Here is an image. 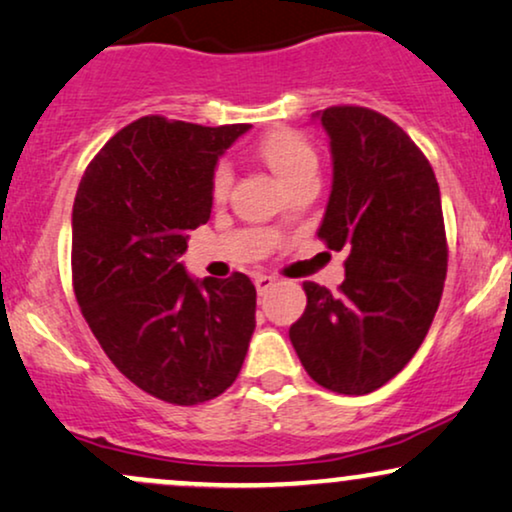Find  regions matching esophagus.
<instances>
[{"instance_id":"esophagus-1","label":"esophagus","mask_w":512,"mask_h":512,"mask_svg":"<svg viewBox=\"0 0 512 512\" xmlns=\"http://www.w3.org/2000/svg\"><path fill=\"white\" fill-rule=\"evenodd\" d=\"M254 285H256V292L263 296V294L268 292L270 287L275 285V277H270V275H263V273H261V275H256V277H254Z\"/></svg>"}]
</instances>
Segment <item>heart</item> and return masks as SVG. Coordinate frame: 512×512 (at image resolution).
Listing matches in <instances>:
<instances>
[{"label":"heart","instance_id":"b5f03b06","mask_svg":"<svg viewBox=\"0 0 512 512\" xmlns=\"http://www.w3.org/2000/svg\"><path fill=\"white\" fill-rule=\"evenodd\" d=\"M261 156L266 163L273 168V173L280 178L285 187L292 185L294 180H299L306 173H318V154L308 144L304 137H299L296 132H273L266 140L261 142ZM232 185V170L227 163H218L213 170L211 180V194L216 201H223L230 192Z\"/></svg>","mask_w":512,"mask_h":512}]
</instances>
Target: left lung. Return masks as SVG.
<instances>
[{"label":"left lung","mask_w":512,"mask_h":512,"mask_svg":"<svg viewBox=\"0 0 512 512\" xmlns=\"http://www.w3.org/2000/svg\"><path fill=\"white\" fill-rule=\"evenodd\" d=\"M313 118L332 154L318 237L349 258L337 294L304 282L289 339L320 387L361 396L399 375L430 332L449 266L441 194L425 154L382 113L330 106Z\"/></svg>","instance_id":"1"}]
</instances>
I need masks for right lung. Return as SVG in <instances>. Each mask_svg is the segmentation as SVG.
Wrapping results in <instances>:
<instances>
[{
    "mask_svg": "<svg viewBox=\"0 0 512 512\" xmlns=\"http://www.w3.org/2000/svg\"><path fill=\"white\" fill-rule=\"evenodd\" d=\"M251 125L144 116L111 137L73 204V289L111 363L156 399L197 406L237 380L256 327L244 273L194 280L189 230L211 218L220 154Z\"/></svg>",
    "mask_w": 512,
    "mask_h": 512,
    "instance_id": "right-lung-1",
    "label": "right lung"
}]
</instances>
